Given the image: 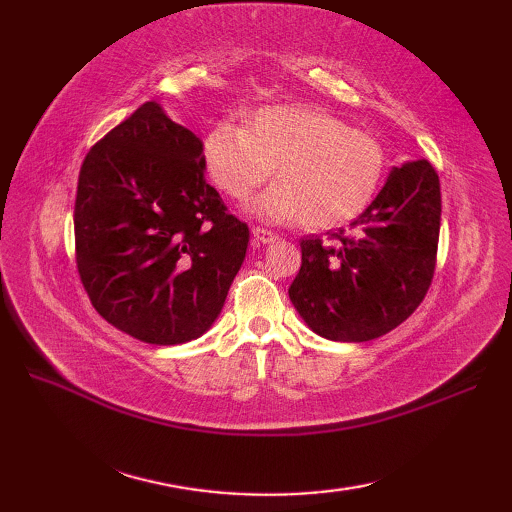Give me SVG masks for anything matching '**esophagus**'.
I'll list each match as a JSON object with an SVG mask.
<instances>
[{
    "mask_svg": "<svg viewBox=\"0 0 512 512\" xmlns=\"http://www.w3.org/2000/svg\"><path fill=\"white\" fill-rule=\"evenodd\" d=\"M253 237L257 239L259 244H273V242H277V235L273 233V231H266V228H253Z\"/></svg>",
    "mask_w": 512,
    "mask_h": 512,
    "instance_id": "1",
    "label": "esophagus"
}]
</instances>
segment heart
Returning <instances> with one entry per match:
<instances>
[{"mask_svg": "<svg viewBox=\"0 0 512 512\" xmlns=\"http://www.w3.org/2000/svg\"><path fill=\"white\" fill-rule=\"evenodd\" d=\"M204 167L228 198L246 200L275 169L279 182L250 204L266 222L334 228L361 215L385 176L378 140L314 105H268L244 127L217 123L202 140Z\"/></svg>", "mask_w": 512, "mask_h": 512, "instance_id": "obj_1", "label": "heart"}]
</instances>
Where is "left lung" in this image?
<instances>
[{
	"label": "left lung",
	"mask_w": 512,
	"mask_h": 512,
	"mask_svg": "<svg viewBox=\"0 0 512 512\" xmlns=\"http://www.w3.org/2000/svg\"><path fill=\"white\" fill-rule=\"evenodd\" d=\"M440 180L427 160L389 173L374 202L330 242L301 239L292 306L323 339L363 343L409 319L431 286L440 237Z\"/></svg>",
	"instance_id": "1"
}]
</instances>
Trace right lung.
<instances>
[{
  "mask_svg": "<svg viewBox=\"0 0 512 512\" xmlns=\"http://www.w3.org/2000/svg\"><path fill=\"white\" fill-rule=\"evenodd\" d=\"M202 140L149 101L85 156L76 268L92 306L151 345L198 339L220 317L248 248L204 178Z\"/></svg>",
  "mask_w": 512,
  "mask_h": 512,
  "instance_id": "1",
  "label": "right lung"
}]
</instances>
